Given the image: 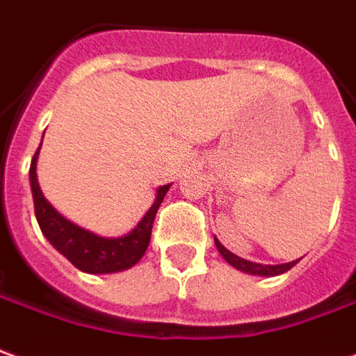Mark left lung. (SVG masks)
I'll list each match as a JSON object with an SVG mask.
<instances>
[{
    "instance_id": "8db88e82",
    "label": "left lung",
    "mask_w": 356,
    "mask_h": 356,
    "mask_svg": "<svg viewBox=\"0 0 356 356\" xmlns=\"http://www.w3.org/2000/svg\"><path fill=\"white\" fill-rule=\"evenodd\" d=\"M213 243H216V247L220 250V254L225 258V262H229L233 268H237L241 272L245 273H252V275H280V273H285L287 270H291L293 266L297 264L299 260H293V262H287V264H275V266H268V264H256V262H250V260H245V258H241V256L233 254L231 250L221 245L218 238L213 237Z\"/></svg>"
}]
</instances>
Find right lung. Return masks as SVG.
I'll use <instances>...</instances> for the list:
<instances>
[{
    "label": "right lung",
    "mask_w": 356,
    "mask_h": 356,
    "mask_svg": "<svg viewBox=\"0 0 356 356\" xmlns=\"http://www.w3.org/2000/svg\"><path fill=\"white\" fill-rule=\"evenodd\" d=\"M40 146L32 158L29 175H31L32 198H34V212H36V220L44 237L81 272L115 273L133 268L150 245L154 218L171 185H163L156 191V200L150 206V210L144 213L143 220L136 223L135 229L129 231L123 237H100V235H94L92 231L74 225L73 221L63 218L46 200L44 193L40 191L38 175H36Z\"/></svg>",
    "instance_id": "right-lung-1"
}]
</instances>
